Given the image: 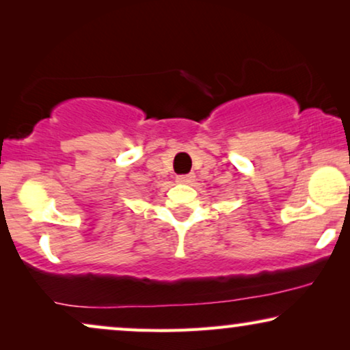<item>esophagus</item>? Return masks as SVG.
I'll use <instances>...</instances> for the list:
<instances>
[{
  "mask_svg": "<svg viewBox=\"0 0 350 350\" xmlns=\"http://www.w3.org/2000/svg\"><path fill=\"white\" fill-rule=\"evenodd\" d=\"M176 181L178 183H185V185H189L194 181V174H186V175H178L176 176Z\"/></svg>",
  "mask_w": 350,
  "mask_h": 350,
  "instance_id": "34e87169",
  "label": "esophagus"
}]
</instances>
